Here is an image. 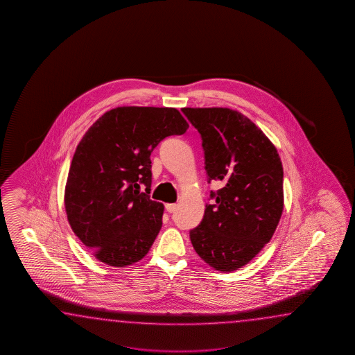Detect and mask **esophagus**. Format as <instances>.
<instances>
[{"instance_id": "1", "label": "esophagus", "mask_w": 355, "mask_h": 355, "mask_svg": "<svg viewBox=\"0 0 355 355\" xmlns=\"http://www.w3.org/2000/svg\"><path fill=\"white\" fill-rule=\"evenodd\" d=\"M176 208H178V204L175 203H168L166 204V209L168 213H174L176 211Z\"/></svg>"}]
</instances>
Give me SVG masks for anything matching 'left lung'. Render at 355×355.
I'll return each mask as SVG.
<instances>
[{
    "label": "left lung",
    "instance_id": "1",
    "mask_svg": "<svg viewBox=\"0 0 355 355\" xmlns=\"http://www.w3.org/2000/svg\"><path fill=\"white\" fill-rule=\"evenodd\" d=\"M203 141L208 181L216 203L205 205L202 223L190 231L196 254L218 272L250 263L272 240L283 207L279 153L248 116L228 107H182Z\"/></svg>",
    "mask_w": 355,
    "mask_h": 355
}]
</instances>
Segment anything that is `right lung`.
Returning a JSON list of instances; mask_svg holds the SVG:
<instances>
[{
    "label": "right lung",
    "mask_w": 355,
    "mask_h": 355,
    "mask_svg": "<svg viewBox=\"0 0 355 355\" xmlns=\"http://www.w3.org/2000/svg\"><path fill=\"white\" fill-rule=\"evenodd\" d=\"M188 128L175 107L119 106L83 135L68 171L64 207L72 231L98 261L124 268L148 254L164 214V204L148 196L150 156L164 138Z\"/></svg>",
    "instance_id": "1"
}]
</instances>
